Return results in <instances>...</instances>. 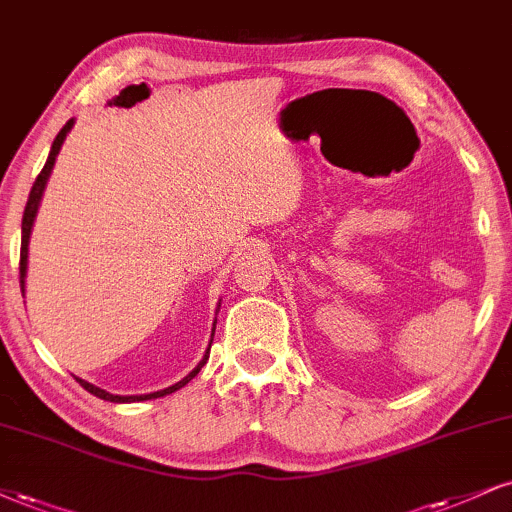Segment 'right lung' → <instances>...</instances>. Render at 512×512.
<instances>
[{"label": "right lung", "mask_w": 512, "mask_h": 512, "mask_svg": "<svg viewBox=\"0 0 512 512\" xmlns=\"http://www.w3.org/2000/svg\"><path fill=\"white\" fill-rule=\"evenodd\" d=\"M71 128H73V118H71V121H68L66 125H63L59 135H56V140H54V144H52V151H49V156H47V163H44L42 173L37 175L35 185H33V189H30L28 204H25V211H23V223H21V266H18V268H21V292H23V289H25V270H28V242H30V232H33V223H35V216H37V208H40L42 192H44V187H47V180H49V175H52L54 161H56V156H59V149H61V144H63V140H66V135H68V132H71ZM213 332H216V325H213ZM208 349H211V344H208ZM206 361H208V351L204 353V358H201L197 368H194L192 372H189L187 377H182L180 382H175L173 387H168V389H161V391H154V394H142V396H116V394H109V391H104V389L94 387V384H90V382L80 380V377H75V380L80 382V387H82V389H87V391H90V394L99 396V399H104V401H113V403L149 401V399H159V396L173 394V391H178V389L185 387V384H187L189 380H194V377L199 375V370L204 368V363H206Z\"/></svg>", "instance_id": "obj_1"}]
</instances>
